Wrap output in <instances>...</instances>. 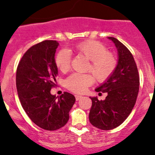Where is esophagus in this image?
I'll return each instance as SVG.
<instances>
[{"label": "esophagus", "instance_id": "esophagus-1", "mask_svg": "<svg viewBox=\"0 0 155 155\" xmlns=\"http://www.w3.org/2000/svg\"><path fill=\"white\" fill-rule=\"evenodd\" d=\"M75 96H76V101L79 100V99H80L81 98H82V95H75Z\"/></svg>", "mask_w": 155, "mask_h": 155}]
</instances>
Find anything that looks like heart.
Masks as SVG:
<instances>
[{
	"mask_svg": "<svg viewBox=\"0 0 155 155\" xmlns=\"http://www.w3.org/2000/svg\"><path fill=\"white\" fill-rule=\"evenodd\" d=\"M73 51L76 54L89 60L86 70L89 71L99 81L108 79L115 70L117 60L112 53L100 42L87 40L76 45ZM56 65L61 72H66L70 67L71 55L66 50H60L56 56ZM93 76L90 74L71 75L66 79V86L69 90L77 93L85 92L86 88L93 83Z\"/></svg>",
	"mask_w": 155,
	"mask_h": 155,
	"instance_id": "heart-1",
	"label": "heart"
}]
</instances>
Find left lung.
Listing matches in <instances>:
<instances>
[{
	"mask_svg": "<svg viewBox=\"0 0 155 155\" xmlns=\"http://www.w3.org/2000/svg\"><path fill=\"white\" fill-rule=\"evenodd\" d=\"M117 49L118 62L113 73L95 89L107 92L105 100L90 97L92 105L89 121L102 130L119 126L127 118L136 102L139 90V75L134 57L123 43L115 37H108Z\"/></svg>",
	"mask_w": 155,
	"mask_h": 155,
	"instance_id": "1",
	"label": "left lung"
}]
</instances>
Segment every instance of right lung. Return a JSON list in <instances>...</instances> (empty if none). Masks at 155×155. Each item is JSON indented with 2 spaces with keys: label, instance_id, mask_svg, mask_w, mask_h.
Returning a JSON list of instances; mask_svg holds the SVG:
<instances>
[{
  "label": "right lung",
  "instance_id": "obj_1",
  "mask_svg": "<svg viewBox=\"0 0 155 155\" xmlns=\"http://www.w3.org/2000/svg\"><path fill=\"white\" fill-rule=\"evenodd\" d=\"M58 46L56 40H44L30 47L19 63L16 75L23 108L34 123L48 131L60 129L67 123L76 102L69 92L57 97L50 93L58 75L55 61Z\"/></svg>",
  "mask_w": 155,
  "mask_h": 155
}]
</instances>
